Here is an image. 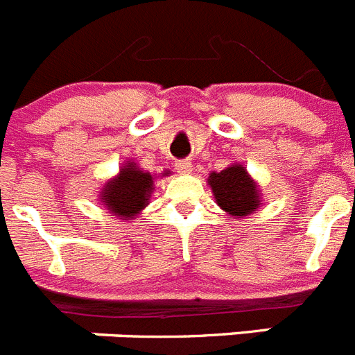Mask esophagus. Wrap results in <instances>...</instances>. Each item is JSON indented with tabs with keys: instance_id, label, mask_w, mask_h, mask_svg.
<instances>
[{
	"instance_id": "1",
	"label": "esophagus",
	"mask_w": 355,
	"mask_h": 355,
	"mask_svg": "<svg viewBox=\"0 0 355 355\" xmlns=\"http://www.w3.org/2000/svg\"><path fill=\"white\" fill-rule=\"evenodd\" d=\"M175 168H178V172H190L192 171V162H188V159H180V162L175 163Z\"/></svg>"
}]
</instances>
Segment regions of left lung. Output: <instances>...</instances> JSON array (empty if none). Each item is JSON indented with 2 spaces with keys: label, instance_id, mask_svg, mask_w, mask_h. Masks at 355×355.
Returning <instances> with one entry per match:
<instances>
[{
  "label": "left lung",
  "instance_id": "left-lung-1",
  "mask_svg": "<svg viewBox=\"0 0 355 355\" xmlns=\"http://www.w3.org/2000/svg\"><path fill=\"white\" fill-rule=\"evenodd\" d=\"M208 183L213 190L216 205L233 216L241 218L258 209V188L241 165H233L220 172H211Z\"/></svg>",
  "mask_w": 355,
  "mask_h": 355
}]
</instances>
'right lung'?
I'll return each instance as SVG.
<instances>
[{
	"label": "right lung",
	"instance_id": "add662e5",
	"mask_svg": "<svg viewBox=\"0 0 355 355\" xmlns=\"http://www.w3.org/2000/svg\"><path fill=\"white\" fill-rule=\"evenodd\" d=\"M150 187H153L150 174L140 171L135 163H128L119 178L106 184L101 199L103 202H106L110 211L121 216L122 220H128L147 205L149 193L153 190Z\"/></svg>",
	"mask_w": 355,
	"mask_h": 355
}]
</instances>
